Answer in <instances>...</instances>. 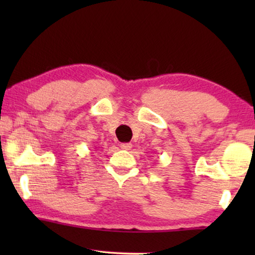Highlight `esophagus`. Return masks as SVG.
<instances>
[{"instance_id": "34e87169", "label": "esophagus", "mask_w": 255, "mask_h": 255, "mask_svg": "<svg viewBox=\"0 0 255 255\" xmlns=\"http://www.w3.org/2000/svg\"><path fill=\"white\" fill-rule=\"evenodd\" d=\"M131 147H132L131 142H123V144H121V148L125 149V151H128V149H131Z\"/></svg>"}]
</instances>
